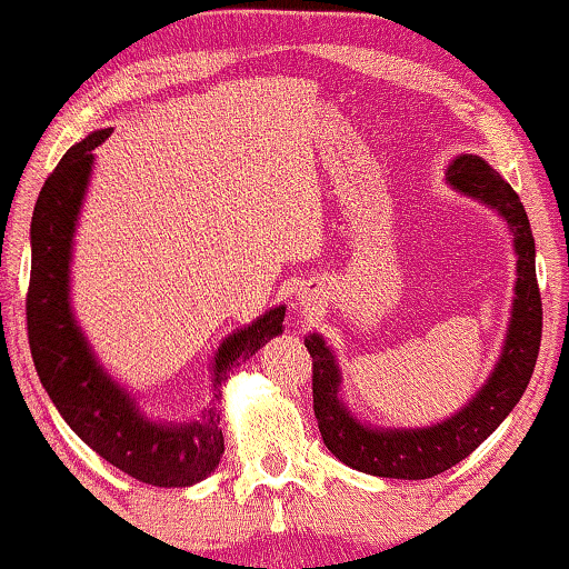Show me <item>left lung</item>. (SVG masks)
Returning a JSON list of instances; mask_svg holds the SVG:
<instances>
[{
	"instance_id": "obj_1",
	"label": "left lung",
	"mask_w": 569,
	"mask_h": 569,
	"mask_svg": "<svg viewBox=\"0 0 569 569\" xmlns=\"http://www.w3.org/2000/svg\"><path fill=\"white\" fill-rule=\"evenodd\" d=\"M447 182L472 200L498 210L513 233L516 298L503 351L488 382L467 406L443 423L426 428H372L357 421L341 400V369L323 336H305L312 357V410L328 451L359 472L392 480H426L441 475L480 447L516 408L537 367L541 343V295L537 284V249L529 218L518 194L485 159L462 153L451 161Z\"/></svg>"
}]
</instances>
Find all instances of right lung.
I'll return each instance as SVG.
<instances>
[{"mask_svg":"<svg viewBox=\"0 0 569 569\" xmlns=\"http://www.w3.org/2000/svg\"><path fill=\"white\" fill-rule=\"evenodd\" d=\"M112 130H94L63 153L40 189L30 223L28 341L38 377L63 421L87 447L122 472L156 488H187L208 477L223 457L220 385L238 361L253 357L282 333L284 305L271 308L220 343L212 361L216 398L189 423H156L136 406L97 361L92 346L73 320L69 305V264L73 233L94 167V148Z\"/></svg>","mask_w":569,"mask_h":569,"instance_id":"add662e5","label":"right lung"}]
</instances>
